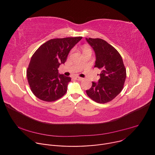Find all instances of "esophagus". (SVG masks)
I'll use <instances>...</instances> for the list:
<instances>
[{"instance_id": "esophagus-1", "label": "esophagus", "mask_w": 155, "mask_h": 155, "mask_svg": "<svg viewBox=\"0 0 155 155\" xmlns=\"http://www.w3.org/2000/svg\"><path fill=\"white\" fill-rule=\"evenodd\" d=\"M76 79L78 81H83L84 79L82 78H80V77H76Z\"/></svg>"}]
</instances>
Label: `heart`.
Segmentation results:
<instances>
[{
	"mask_svg": "<svg viewBox=\"0 0 155 155\" xmlns=\"http://www.w3.org/2000/svg\"><path fill=\"white\" fill-rule=\"evenodd\" d=\"M88 49V48H87V47H85V48H84V49Z\"/></svg>",
	"mask_w": 155,
	"mask_h": 155,
	"instance_id": "heart-1",
	"label": "heart"
}]
</instances>
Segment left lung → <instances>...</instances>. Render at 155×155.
<instances>
[{
	"label": "left lung",
	"instance_id": "left-lung-1",
	"mask_svg": "<svg viewBox=\"0 0 155 155\" xmlns=\"http://www.w3.org/2000/svg\"><path fill=\"white\" fill-rule=\"evenodd\" d=\"M96 54L95 68L101 69L98 83L86 90L87 95L98 103H106L114 99L122 91L126 77L123 59L118 51L101 39L86 38Z\"/></svg>",
	"mask_w": 155,
	"mask_h": 155
}]
</instances>
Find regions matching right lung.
<instances>
[{
    "mask_svg": "<svg viewBox=\"0 0 155 155\" xmlns=\"http://www.w3.org/2000/svg\"><path fill=\"white\" fill-rule=\"evenodd\" d=\"M82 38L52 39L34 53L27 69V77L32 92L38 98L52 102L66 93L71 79L59 74L58 69L64 64L71 49Z\"/></svg>",
    "mask_w": 155,
    "mask_h": 155,
    "instance_id": "add662e5",
    "label": "right lung"
}]
</instances>
